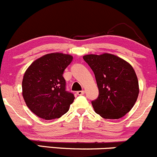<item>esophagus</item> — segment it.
<instances>
[{
  "instance_id": "1",
  "label": "esophagus",
  "mask_w": 157,
  "mask_h": 157,
  "mask_svg": "<svg viewBox=\"0 0 157 157\" xmlns=\"http://www.w3.org/2000/svg\"><path fill=\"white\" fill-rule=\"evenodd\" d=\"M84 93H85V91H83V90H82V91H78L77 92V94L78 95H84Z\"/></svg>"
}]
</instances>
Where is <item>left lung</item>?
<instances>
[{"mask_svg":"<svg viewBox=\"0 0 157 157\" xmlns=\"http://www.w3.org/2000/svg\"><path fill=\"white\" fill-rule=\"evenodd\" d=\"M93 71L99 95L92 101L95 113L105 119H120L131 110L139 93L137 75L124 59L110 53L83 56Z\"/></svg>","mask_w":157,"mask_h":157,"instance_id":"1","label":"left lung"}]
</instances>
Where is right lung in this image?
Listing matches in <instances>:
<instances>
[{
    "instance_id": "right-lung-1",
    "label": "right lung",
    "mask_w": 157,
    "mask_h": 157,
    "mask_svg": "<svg viewBox=\"0 0 157 157\" xmlns=\"http://www.w3.org/2000/svg\"><path fill=\"white\" fill-rule=\"evenodd\" d=\"M73 56L62 52L47 54L31 63L23 77L22 96L28 108L40 118H59L67 113L74 96L65 90L62 74Z\"/></svg>"
}]
</instances>
